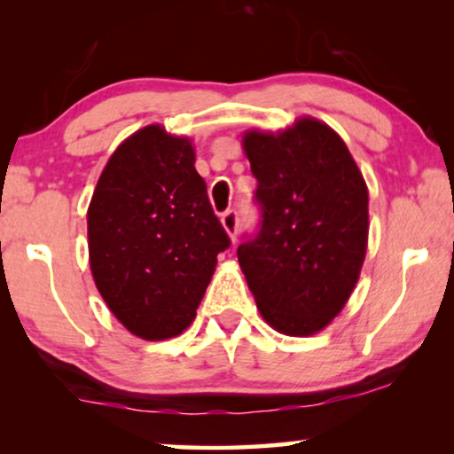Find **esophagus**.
<instances>
[{
  "instance_id": "obj_1",
  "label": "esophagus",
  "mask_w": 454,
  "mask_h": 454,
  "mask_svg": "<svg viewBox=\"0 0 454 454\" xmlns=\"http://www.w3.org/2000/svg\"><path fill=\"white\" fill-rule=\"evenodd\" d=\"M221 223H223V227H225V231L235 239V235H238V227H239L238 210H235V208L225 210V213L221 215Z\"/></svg>"
}]
</instances>
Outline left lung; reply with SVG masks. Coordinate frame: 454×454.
<instances>
[{"instance_id":"8db88e82","label":"left lung","mask_w":454,"mask_h":454,"mask_svg":"<svg viewBox=\"0 0 454 454\" xmlns=\"http://www.w3.org/2000/svg\"><path fill=\"white\" fill-rule=\"evenodd\" d=\"M258 188V231L238 247L262 318L308 337L349 300L368 246V188L340 136L312 117L244 136Z\"/></svg>"}]
</instances>
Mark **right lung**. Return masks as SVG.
Returning a JSON list of instances; mask_svg holds the SVG:
<instances>
[{
  "label": "right lung",
  "instance_id": "add662e5",
  "mask_svg": "<svg viewBox=\"0 0 454 454\" xmlns=\"http://www.w3.org/2000/svg\"><path fill=\"white\" fill-rule=\"evenodd\" d=\"M188 138L146 126L123 140L89 207L90 270L115 318L146 340L184 333L231 239Z\"/></svg>",
  "mask_w": 454,
  "mask_h": 454
}]
</instances>
